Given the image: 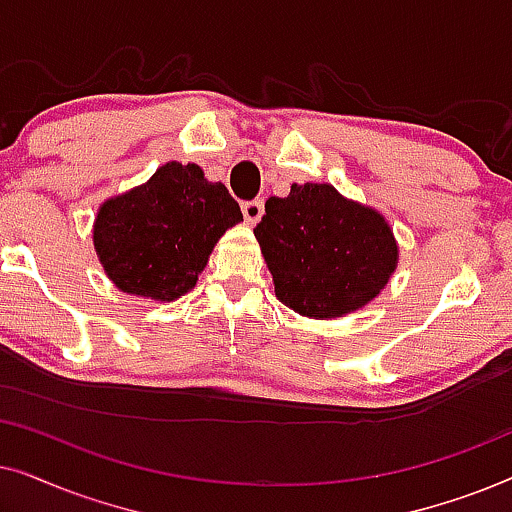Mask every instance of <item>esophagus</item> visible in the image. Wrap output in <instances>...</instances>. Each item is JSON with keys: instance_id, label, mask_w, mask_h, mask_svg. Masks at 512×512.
Segmentation results:
<instances>
[{"instance_id": "esophagus-1", "label": "esophagus", "mask_w": 512, "mask_h": 512, "mask_svg": "<svg viewBox=\"0 0 512 512\" xmlns=\"http://www.w3.org/2000/svg\"><path fill=\"white\" fill-rule=\"evenodd\" d=\"M263 209H265L263 200H249V202H244V205H242L244 221H247L249 226H256V223L261 221V216H263Z\"/></svg>"}]
</instances>
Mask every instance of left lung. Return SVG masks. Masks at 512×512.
I'll list each match as a JSON object with an SVG mask.
<instances>
[{
    "mask_svg": "<svg viewBox=\"0 0 512 512\" xmlns=\"http://www.w3.org/2000/svg\"><path fill=\"white\" fill-rule=\"evenodd\" d=\"M254 235L277 300L300 317L361 310L398 268L389 221L331 184H293L286 198H268Z\"/></svg>",
    "mask_w": 512,
    "mask_h": 512,
    "instance_id": "8db88e82",
    "label": "left lung"
}]
</instances>
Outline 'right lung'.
Returning <instances> with one entry per match:
<instances>
[{
    "instance_id": "obj_1",
    "label": "right lung",
    "mask_w": 512,
    "mask_h": 512,
    "mask_svg": "<svg viewBox=\"0 0 512 512\" xmlns=\"http://www.w3.org/2000/svg\"><path fill=\"white\" fill-rule=\"evenodd\" d=\"M240 205L200 165L170 160L130 191L104 200L93 223V247L118 291L172 303L198 284Z\"/></svg>"
}]
</instances>
